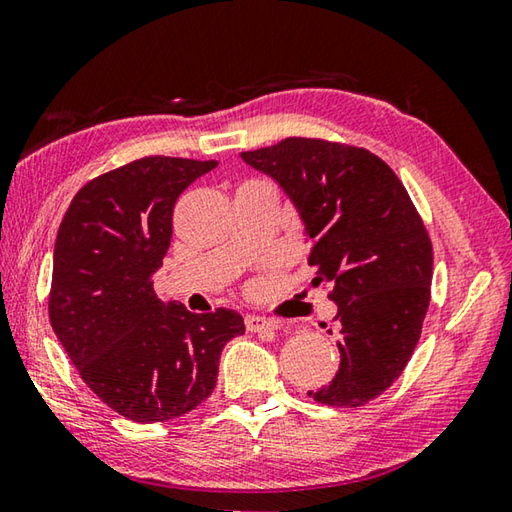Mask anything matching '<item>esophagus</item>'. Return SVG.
I'll list each match as a JSON object with an SVG mask.
<instances>
[{
	"label": "esophagus",
	"mask_w": 512,
	"mask_h": 512,
	"mask_svg": "<svg viewBox=\"0 0 512 512\" xmlns=\"http://www.w3.org/2000/svg\"><path fill=\"white\" fill-rule=\"evenodd\" d=\"M246 329L253 333H275L277 331V322L262 318V315H246Z\"/></svg>",
	"instance_id": "34e87169"
}]
</instances>
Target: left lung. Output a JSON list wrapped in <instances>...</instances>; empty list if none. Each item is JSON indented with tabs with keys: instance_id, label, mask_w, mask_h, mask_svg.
Wrapping results in <instances>:
<instances>
[{
	"instance_id": "1",
	"label": "left lung",
	"mask_w": 512,
	"mask_h": 512,
	"mask_svg": "<svg viewBox=\"0 0 512 512\" xmlns=\"http://www.w3.org/2000/svg\"><path fill=\"white\" fill-rule=\"evenodd\" d=\"M241 159L293 201L311 241L313 286L331 284L338 306L340 369L309 396L369 403L403 374L430 306L432 241L410 194L376 154L322 138H284Z\"/></svg>"
}]
</instances>
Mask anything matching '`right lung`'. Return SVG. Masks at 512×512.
Wrapping results in <instances>:
<instances>
[{
    "mask_svg": "<svg viewBox=\"0 0 512 512\" xmlns=\"http://www.w3.org/2000/svg\"><path fill=\"white\" fill-rule=\"evenodd\" d=\"M217 161L145 156L82 185L53 250L49 318L80 378L136 423L188 414L217 385L237 311L190 313L154 293L172 239V212Z\"/></svg>",
    "mask_w": 512,
    "mask_h": 512,
    "instance_id": "1",
    "label": "right lung"
}]
</instances>
